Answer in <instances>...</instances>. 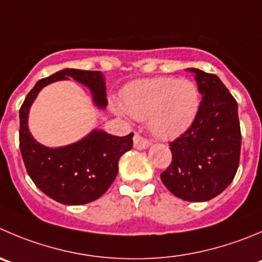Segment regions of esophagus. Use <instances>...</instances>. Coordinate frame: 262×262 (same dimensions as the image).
Returning <instances> with one entry per match:
<instances>
[{
	"label": "esophagus",
	"instance_id": "1",
	"mask_svg": "<svg viewBox=\"0 0 262 262\" xmlns=\"http://www.w3.org/2000/svg\"><path fill=\"white\" fill-rule=\"evenodd\" d=\"M149 145H150V141H149L146 138L139 135V134H136V135L134 136V148L146 149Z\"/></svg>",
	"mask_w": 262,
	"mask_h": 262
}]
</instances>
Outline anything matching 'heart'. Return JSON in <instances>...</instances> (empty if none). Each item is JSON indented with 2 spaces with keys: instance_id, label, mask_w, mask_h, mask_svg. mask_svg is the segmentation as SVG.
Masks as SVG:
<instances>
[{
  "instance_id": "obj_1",
  "label": "heart",
  "mask_w": 262,
  "mask_h": 262,
  "mask_svg": "<svg viewBox=\"0 0 262 262\" xmlns=\"http://www.w3.org/2000/svg\"><path fill=\"white\" fill-rule=\"evenodd\" d=\"M201 103L196 84L190 79L157 77L129 84L122 105L131 117L149 119L151 133L159 139L178 138L188 129Z\"/></svg>"
}]
</instances>
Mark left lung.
I'll list each match as a JSON object with an SVG mask.
<instances>
[{"label":"left lung","mask_w":262,"mask_h":262,"mask_svg":"<svg viewBox=\"0 0 262 262\" xmlns=\"http://www.w3.org/2000/svg\"><path fill=\"white\" fill-rule=\"evenodd\" d=\"M202 98L195 119L170 143L172 161L161 180L173 195L204 202L223 193L235 176L242 134L238 104L216 74L189 68Z\"/></svg>","instance_id":"left-lung-1"}]
</instances>
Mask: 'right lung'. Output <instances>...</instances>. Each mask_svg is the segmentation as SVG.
<instances>
[{"label": "right lung", "instance_id": "1", "mask_svg": "<svg viewBox=\"0 0 262 262\" xmlns=\"http://www.w3.org/2000/svg\"><path fill=\"white\" fill-rule=\"evenodd\" d=\"M72 77L89 87L96 105L105 108V83L101 72L63 69L39 79L21 104L19 117V145L27 172L37 188L63 204H84L100 198L118 173L122 154L133 148L134 134L113 136L92 131L87 138L64 148H46L29 134L28 112L39 90L46 84Z\"/></svg>", "mask_w": 262, "mask_h": 262}]
</instances>
